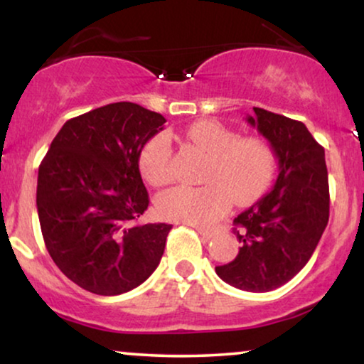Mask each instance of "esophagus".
Instances as JSON below:
<instances>
[{"label":"esophagus","mask_w":364,"mask_h":364,"mask_svg":"<svg viewBox=\"0 0 364 364\" xmlns=\"http://www.w3.org/2000/svg\"><path fill=\"white\" fill-rule=\"evenodd\" d=\"M197 232L200 233L205 240H210V238L213 237V230H207V228H197Z\"/></svg>","instance_id":"obj_1"}]
</instances>
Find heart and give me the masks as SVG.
<instances>
[{"label":"heart","mask_w":364,"mask_h":364,"mask_svg":"<svg viewBox=\"0 0 364 364\" xmlns=\"http://www.w3.org/2000/svg\"><path fill=\"white\" fill-rule=\"evenodd\" d=\"M187 137L210 154L203 167L200 187H173L157 197L159 215L171 222L210 227L235 203H250L272 182L277 156L263 137H240L217 121H198ZM144 178L156 187L173 181L172 141L167 132L149 139L139 156Z\"/></svg>","instance_id":"b5f03b06"}]
</instances>
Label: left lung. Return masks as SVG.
I'll list each match as a JSON object with an SVG mask.
<instances>
[{"label": "left lung", "mask_w": 364, "mask_h": 364, "mask_svg": "<svg viewBox=\"0 0 364 364\" xmlns=\"http://www.w3.org/2000/svg\"><path fill=\"white\" fill-rule=\"evenodd\" d=\"M253 111L247 121L272 144L278 177L270 193L233 220L240 250L215 272L238 290L262 293L285 285L311 258L330 217V188L325 149L305 124Z\"/></svg>", "instance_id": "obj_1"}]
</instances>
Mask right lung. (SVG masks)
<instances>
[{
  "instance_id": "1",
  "label": "right lung",
  "mask_w": 364,
  "mask_h": 364,
  "mask_svg": "<svg viewBox=\"0 0 364 364\" xmlns=\"http://www.w3.org/2000/svg\"><path fill=\"white\" fill-rule=\"evenodd\" d=\"M166 119L114 102L69 119L38 172L44 243L69 280L96 295H121L147 280L172 225L139 223L149 193L139 156Z\"/></svg>"
}]
</instances>
